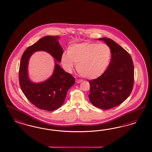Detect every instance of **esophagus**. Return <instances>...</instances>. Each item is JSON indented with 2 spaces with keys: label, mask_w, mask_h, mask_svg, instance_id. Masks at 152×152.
Masks as SVG:
<instances>
[{
  "label": "esophagus",
  "mask_w": 152,
  "mask_h": 152,
  "mask_svg": "<svg viewBox=\"0 0 152 152\" xmlns=\"http://www.w3.org/2000/svg\"><path fill=\"white\" fill-rule=\"evenodd\" d=\"M75 82H76V83H81V82H82V80H80V79H75Z\"/></svg>",
  "instance_id": "1"
}]
</instances>
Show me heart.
<instances>
[{
  "instance_id": "1",
  "label": "heart",
  "mask_w": 152,
  "mask_h": 152,
  "mask_svg": "<svg viewBox=\"0 0 152 152\" xmlns=\"http://www.w3.org/2000/svg\"><path fill=\"white\" fill-rule=\"evenodd\" d=\"M111 57V49L107 45L84 42L71 45L68 53L63 54L61 63L64 68L70 72L74 63L78 72L82 77L94 79L106 72Z\"/></svg>"
}]
</instances>
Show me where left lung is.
<instances>
[{
	"mask_svg": "<svg viewBox=\"0 0 152 152\" xmlns=\"http://www.w3.org/2000/svg\"><path fill=\"white\" fill-rule=\"evenodd\" d=\"M105 42L111 52V61L102 75L89 80V101L96 107L108 110L123 103L132 91L134 68L130 55L113 39H98Z\"/></svg>",
	"mask_w": 152,
	"mask_h": 152,
	"instance_id": "obj_1",
	"label": "left lung"
}]
</instances>
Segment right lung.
<instances>
[{"label":"right lung","mask_w":152,"mask_h":152,"mask_svg":"<svg viewBox=\"0 0 152 152\" xmlns=\"http://www.w3.org/2000/svg\"><path fill=\"white\" fill-rule=\"evenodd\" d=\"M59 36H47L29 46L22 55L19 69L20 88L25 96L36 107L46 111H54L64 103L69 89L75 83V78L58 64L61 60L63 50L58 41ZM44 50L55 59L53 75L46 81L36 84L28 75V64L30 56L36 51Z\"/></svg>","instance_id":"obj_1"}]
</instances>
